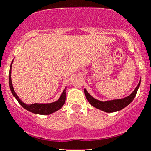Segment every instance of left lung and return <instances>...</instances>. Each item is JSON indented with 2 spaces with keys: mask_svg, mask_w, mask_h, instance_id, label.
Returning <instances> with one entry per match:
<instances>
[{
  "mask_svg": "<svg viewBox=\"0 0 151 151\" xmlns=\"http://www.w3.org/2000/svg\"><path fill=\"white\" fill-rule=\"evenodd\" d=\"M140 84L141 80L139 81L138 86H136V88L134 89V91L131 93L129 96L124 98H120V99H114L109 100V101H101L96 99V98H93L89 93L87 91V90L86 88H84V93H85L86 98L87 101L89 102V104L92 106L100 109V110L104 111L105 112H115L122 110V109L126 107L127 106L129 105L133 101V99L136 97L138 89H139V86H140Z\"/></svg>",
  "mask_w": 151,
  "mask_h": 151,
  "instance_id": "1",
  "label": "left lung"
}]
</instances>
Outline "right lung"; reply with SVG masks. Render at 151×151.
Returning <instances> with one entry per match:
<instances>
[{
  "label": "right lung",
  "mask_w": 151,
  "mask_h": 151,
  "mask_svg": "<svg viewBox=\"0 0 151 151\" xmlns=\"http://www.w3.org/2000/svg\"><path fill=\"white\" fill-rule=\"evenodd\" d=\"M13 60L12 61V63L10 65V69H9V88H10L11 92L12 95L16 98L18 102L20 104L22 107L24 108L29 112H33L35 114H39V115H50V114L53 113V112L58 111L59 109L63 107L65 102L66 98V88L67 87L65 88L63 90V93L61 94L60 97L57 101H54L52 103H48V104H39V103H35L33 104H27L24 103L20 98H18V95H16L15 90H14L13 86H12V80H11V69H12V65L13 63Z\"/></svg>",
  "instance_id": "obj_1"
}]
</instances>
